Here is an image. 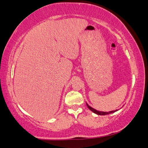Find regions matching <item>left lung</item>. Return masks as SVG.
<instances>
[{
	"label": "left lung",
	"mask_w": 148,
	"mask_h": 148,
	"mask_svg": "<svg viewBox=\"0 0 148 148\" xmlns=\"http://www.w3.org/2000/svg\"><path fill=\"white\" fill-rule=\"evenodd\" d=\"M86 106L88 107V108L91 111H92L93 113H95L97 114V115H109V114H111V113H115V112L117 111L118 110H115V111H109V112H103V111H97V110H96L95 109H93L91 107H90L88 104L86 103Z\"/></svg>",
	"instance_id": "left-lung-1"
}]
</instances>
